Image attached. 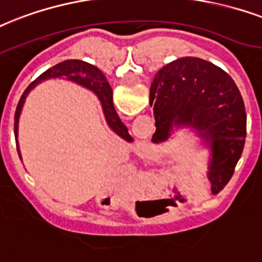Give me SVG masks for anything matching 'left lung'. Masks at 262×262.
Segmentation results:
<instances>
[{
	"label": "left lung",
	"mask_w": 262,
	"mask_h": 262,
	"mask_svg": "<svg viewBox=\"0 0 262 262\" xmlns=\"http://www.w3.org/2000/svg\"><path fill=\"white\" fill-rule=\"evenodd\" d=\"M155 133L163 143L173 127H191L210 149L209 180L219 193L232 177L246 140V110L224 70L199 57H181L159 70L151 83Z\"/></svg>",
	"instance_id": "1"
}]
</instances>
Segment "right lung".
<instances>
[{
	"instance_id": "obj_1",
	"label": "right lung",
	"mask_w": 262,
	"mask_h": 262,
	"mask_svg": "<svg viewBox=\"0 0 262 262\" xmlns=\"http://www.w3.org/2000/svg\"><path fill=\"white\" fill-rule=\"evenodd\" d=\"M60 77H66V79L79 83V85H82V86L95 92L100 101H101V107H103V111H104L105 119H107L108 126L111 127L118 136H121L123 140H126L129 143L133 141V139H132L130 135H129V132H127V127L123 125L122 121L118 117L117 111L114 108L113 89L110 86V83L107 82L105 77L97 67L89 64L86 61H82V60H66V61H61L59 64L53 66L52 69L47 70V71L43 74H41L31 85H29V88L26 89L25 93L20 97L19 103H17V107H16V139H17V123H19L20 113H21V108H23V104H25L26 96L29 95V92L31 91L35 85H38V83L41 82V81H45V79H49V78ZM17 151H19V147H17Z\"/></svg>"
}]
</instances>
